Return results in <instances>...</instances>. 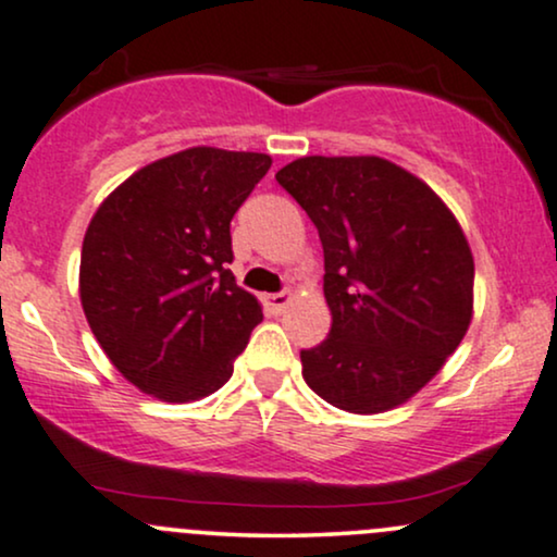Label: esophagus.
Segmentation results:
<instances>
[{
  "instance_id": "esophagus-1",
  "label": "esophagus",
  "mask_w": 557,
  "mask_h": 557,
  "mask_svg": "<svg viewBox=\"0 0 557 557\" xmlns=\"http://www.w3.org/2000/svg\"><path fill=\"white\" fill-rule=\"evenodd\" d=\"M261 300H264V309L270 311V314H283L287 304H290V293H267Z\"/></svg>"
}]
</instances>
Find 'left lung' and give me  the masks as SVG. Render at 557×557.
<instances>
[{
	"label": "left lung",
	"mask_w": 557,
	"mask_h": 557,
	"mask_svg": "<svg viewBox=\"0 0 557 557\" xmlns=\"http://www.w3.org/2000/svg\"><path fill=\"white\" fill-rule=\"evenodd\" d=\"M324 248L327 341L300 350L304 380L350 413L417 395L463 341L474 257L426 183L380 157H300L277 172Z\"/></svg>",
	"instance_id": "left-lung-1"
}]
</instances>
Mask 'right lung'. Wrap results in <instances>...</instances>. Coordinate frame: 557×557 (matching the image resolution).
<instances>
[{
  "instance_id": "add662e5",
  "label": "right lung",
  "mask_w": 557,
  "mask_h": 557,
  "mask_svg": "<svg viewBox=\"0 0 557 557\" xmlns=\"http://www.w3.org/2000/svg\"><path fill=\"white\" fill-rule=\"evenodd\" d=\"M272 159L212 146L146 164L96 209L81 304L117 372L168 403L212 395L261 322L235 285L230 220Z\"/></svg>"
}]
</instances>
